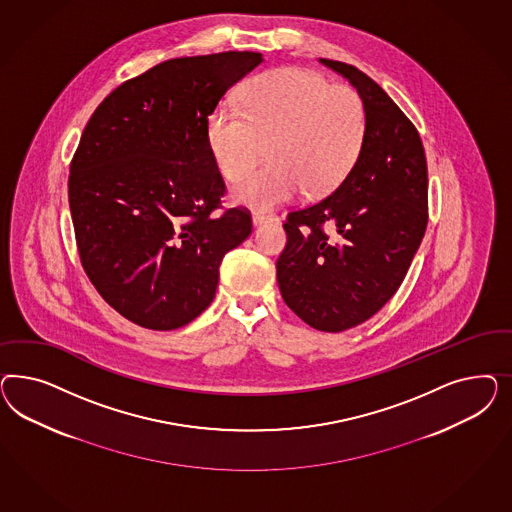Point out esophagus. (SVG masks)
Returning a JSON list of instances; mask_svg holds the SVG:
<instances>
[{
    "label": "esophagus",
    "instance_id": "obj_1",
    "mask_svg": "<svg viewBox=\"0 0 512 512\" xmlns=\"http://www.w3.org/2000/svg\"><path fill=\"white\" fill-rule=\"evenodd\" d=\"M251 221H253V225H263V223L276 221V216H272V214H263V212H253Z\"/></svg>",
    "mask_w": 512,
    "mask_h": 512
}]
</instances>
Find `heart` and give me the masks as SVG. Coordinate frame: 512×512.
Masks as SVG:
<instances>
[{
    "label": "heart",
    "mask_w": 512,
    "mask_h": 512,
    "mask_svg": "<svg viewBox=\"0 0 512 512\" xmlns=\"http://www.w3.org/2000/svg\"><path fill=\"white\" fill-rule=\"evenodd\" d=\"M240 106L221 105L208 122V144L227 180L246 174L268 144L270 163L233 187L238 204L268 210L304 189L313 197L326 195L357 161L366 114L351 86L285 67L253 78Z\"/></svg>",
    "instance_id": "obj_1"
}]
</instances>
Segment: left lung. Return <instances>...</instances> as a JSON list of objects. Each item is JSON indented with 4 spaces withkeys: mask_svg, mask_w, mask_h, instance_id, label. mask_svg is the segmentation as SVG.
Returning <instances> with one entry per match:
<instances>
[{
    "mask_svg": "<svg viewBox=\"0 0 512 512\" xmlns=\"http://www.w3.org/2000/svg\"><path fill=\"white\" fill-rule=\"evenodd\" d=\"M319 62L357 88L366 133L340 186L289 212L276 268L285 304L304 323L341 332L402 285L428 225V167L417 127L375 80L355 65Z\"/></svg>",
    "mask_w": 512,
    "mask_h": 512,
    "instance_id": "obj_1",
    "label": "left lung"
}]
</instances>
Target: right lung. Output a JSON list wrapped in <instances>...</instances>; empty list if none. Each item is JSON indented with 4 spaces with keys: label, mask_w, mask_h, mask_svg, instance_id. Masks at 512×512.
Wrapping results in <instances>:
<instances>
[{
    "label": "right lung",
    "mask_w": 512,
    "mask_h": 512,
    "mask_svg": "<svg viewBox=\"0 0 512 512\" xmlns=\"http://www.w3.org/2000/svg\"><path fill=\"white\" fill-rule=\"evenodd\" d=\"M259 52L159 63L95 109L69 169L80 263L131 323L174 330L216 296L225 253L251 234L246 208L216 214L225 195L208 118Z\"/></svg>",
    "instance_id": "obj_1"
}]
</instances>
